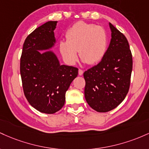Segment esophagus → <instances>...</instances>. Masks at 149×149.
<instances>
[{"label": "esophagus", "instance_id": "esophagus-1", "mask_svg": "<svg viewBox=\"0 0 149 149\" xmlns=\"http://www.w3.org/2000/svg\"><path fill=\"white\" fill-rule=\"evenodd\" d=\"M83 73H84L83 70H81V69H79V75H80V76H81V75L83 74Z\"/></svg>", "mask_w": 149, "mask_h": 149}]
</instances>
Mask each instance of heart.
Instances as JSON below:
<instances>
[{
	"label": "heart",
	"instance_id": "b5f03b06",
	"mask_svg": "<svg viewBox=\"0 0 149 149\" xmlns=\"http://www.w3.org/2000/svg\"><path fill=\"white\" fill-rule=\"evenodd\" d=\"M66 41L59 43V50L64 61L74 65L80 58L88 64L101 61L108 46V34L104 28L93 24L78 22L67 30Z\"/></svg>",
	"mask_w": 149,
	"mask_h": 149
}]
</instances>
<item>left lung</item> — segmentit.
Segmentation results:
<instances>
[{
  "instance_id": "1",
  "label": "left lung",
  "mask_w": 149,
  "mask_h": 149,
  "mask_svg": "<svg viewBox=\"0 0 149 149\" xmlns=\"http://www.w3.org/2000/svg\"><path fill=\"white\" fill-rule=\"evenodd\" d=\"M111 41L96 65L84 72V96L89 106L99 113L114 109L127 94L132 71V55L127 38L109 23Z\"/></svg>"
}]
</instances>
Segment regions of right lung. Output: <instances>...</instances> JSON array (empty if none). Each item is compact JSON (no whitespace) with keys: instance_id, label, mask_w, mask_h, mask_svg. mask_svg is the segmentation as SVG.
<instances>
[{"instance_id":"1","label":"right lung","mask_w":149,"mask_h":149,"mask_svg":"<svg viewBox=\"0 0 149 149\" xmlns=\"http://www.w3.org/2000/svg\"><path fill=\"white\" fill-rule=\"evenodd\" d=\"M57 21H49L27 36L20 58L23 91L35 109L47 114L60 111L65 101V93L77 77L78 68L60 65L51 51L41 53L56 43L54 29Z\"/></svg>"}]
</instances>
